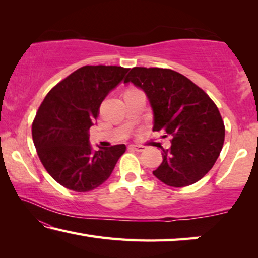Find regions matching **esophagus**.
Here are the masks:
<instances>
[{
    "instance_id": "34e87169",
    "label": "esophagus",
    "mask_w": 258,
    "mask_h": 258,
    "mask_svg": "<svg viewBox=\"0 0 258 258\" xmlns=\"http://www.w3.org/2000/svg\"><path fill=\"white\" fill-rule=\"evenodd\" d=\"M131 149H133V150H135V151L140 152V151L145 150L146 147H145V146H140V145H132V146H131Z\"/></svg>"
}]
</instances>
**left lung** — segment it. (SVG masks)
Masks as SVG:
<instances>
[{
    "instance_id": "1",
    "label": "left lung",
    "mask_w": 258,
    "mask_h": 258,
    "mask_svg": "<svg viewBox=\"0 0 258 258\" xmlns=\"http://www.w3.org/2000/svg\"><path fill=\"white\" fill-rule=\"evenodd\" d=\"M124 83H132L146 93L154 112L152 130L173 138L169 149L161 148L163 163L152 174L174 187L203 178L220 156L225 134L212 99L172 69L134 67Z\"/></svg>"
}]
</instances>
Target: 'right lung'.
<instances>
[{
    "label": "right lung",
    "instance_id": "obj_1",
    "mask_svg": "<svg viewBox=\"0 0 258 258\" xmlns=\"http://www.w3.org/2000/svg\"><path fill=\"white\" fill-rule=\"evenodd\" d=\"M128 69L84 66L52 89L35 117L33 141L43 166L69 190L87 192L106 182L126 150L116 145L93 150L89 130L104 98L120 84Z\"/></svg>",
    "mask_w": 258,
    "mask_h": 258
}]
</instances>
